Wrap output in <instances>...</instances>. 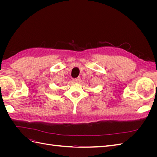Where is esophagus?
<instances>
[{
  "instance_id": "esophagus-1",
  "label": "esophagus",
  "mask_w": 157,
  "mask_h": 157,
  "mask_svg": "<svg viewBox=\"0 0 157 157\" xmlns=\"http://www.w3.org/2000/svg\"><path fill=\"white\" fill-rule=\"evenodd\" d=\"M80 80V77H78V78H74V79H73V81L74 82H79Z\"/></svg>"
}]
</instances>
